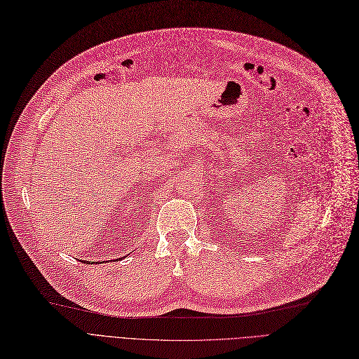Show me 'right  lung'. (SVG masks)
<instances>
[{
    "instance_id": "right-lung-1",
    "label": "right lung",
    "mask_w": 359,
    "mask_h": 359,
    "mask_svg": "<svg viewBox=\"0 0 359 359\" xmlns=\"http://www.w3.org/2000/svg\"><path fill=\"white\" fill-rule=\"evenodd\" d=\"M119 259H123V257H119ZM116 260H118V259H116Z\"/></svg>"
}]
</instances>
